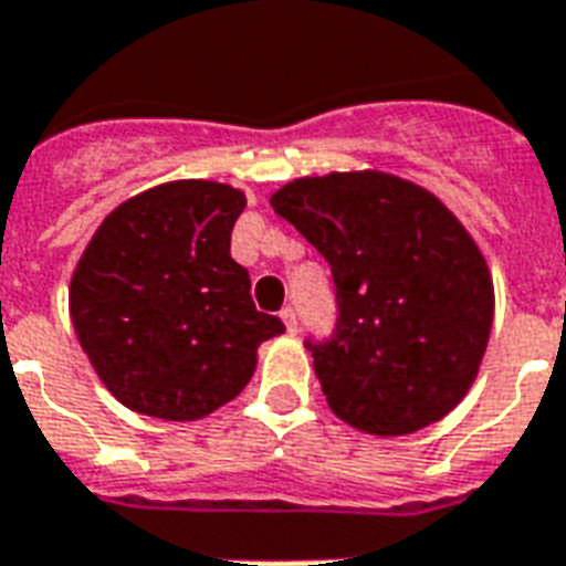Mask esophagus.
<instances>
[{
    "mask_svg": "<svg viewBox=\"0 0 566 566\" xmlns=\"http://www.w3.org/2000/svg\"><path fill=\"white\" fill-rule=\"evenodd\" d=\"M282 323H284V329H287V335H296V312H293V308H284Z\"/></svg>",
    "mask_w": 566,
    "mask_h": 566,
    "instance_id": "obj_1",
    "label": "esophagus"
}]
</instances>
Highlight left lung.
Here are the masks:
<instances>
[{
	"mask_svg": "<svg viewBox=\"0 0 566 566\" xmlns=\"http://www.w3.org/2000/svg\"><path fill=\"white\" fill-rule=\"evenodd\" d=\"M270 205L329 261L338 326L312 347L335 416L409 437L469 395L493 329V273L442 198L361 168L287 180Z\"/></svg>",
	"mask_w": 566,
	"mask_h": 566,
	"instance_id": "1",
	"label": "left lung"
}]
</instances>
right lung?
<instances>
[{"mask_svg":"<svg viewBox=\"0 0 566 566\" xmlns=\"http://www.w3.org/2000/svg\"><path fill=\"white\" fill-rule=\"evenodd\" d=\"M245 192L219 180H168L120 201L82 249L67 308L82 353L133 412L198 421L234 400L258 347L282 335L258 312L231 228Z\"/></svg>","mask_w":566,"mask_h":566,"instance_id":"obj_1","label":"right lung"}]
</instances>
